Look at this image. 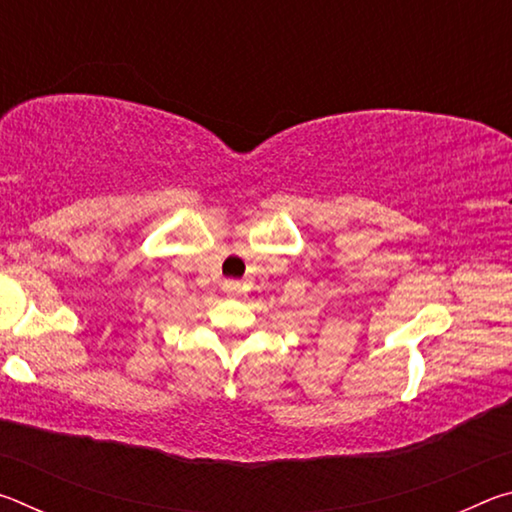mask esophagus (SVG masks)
<instances>
[{"mask_svg":"<svg viewBox=\"0 0 512 512\" xmlns=\"http://www.w3.org/2000/svg\"><path fill=\"white\" fill-rule=\"evenodd\" d=\"M239 289H241V284L235 282V280H225L223 282V291L230 293V296H232V293H239Z\"/></svg>","mask_w":512,"mask_h":512,"instance_id":"esophagus-1","label":"esophagus"}]
</instances>
